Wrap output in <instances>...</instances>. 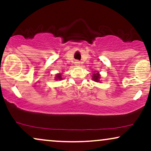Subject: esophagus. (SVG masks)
<instances>
[{
    "label": "esophagus",
    "instance_id": "34e87169",
    "mask_svg": "<svg viewBox=\"0 0 151 151\" xmlns=\"http://www.w3.org/2000/svg\"><path fill=\"white\" fill-rule=\"evenodd\" d=\"M75 64H76V65H81V62H80L79 61H76L75 62Z\"/></svg>",
    "mask_w": 151,
    "mask_h": 151
}]
</instances>
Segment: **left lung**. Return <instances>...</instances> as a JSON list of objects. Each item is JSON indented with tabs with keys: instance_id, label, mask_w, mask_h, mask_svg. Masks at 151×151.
Returning <instances> with one entry per match:
<instances>
[{
	"instance_id": "8db88e82",
	"label": "left lung",
	"mask_w": 151,
	"mask_h": 151,
	"mask_svg": "<svg viewBox=\"0 0 151 151\" xmlns=\"http://www.w3.org/2000/svg\"><path fill=\"white\" fill-rule=\"evenodd\" d=\"M100 79V75L99 74V73H93V80L95 82H99Z\"/></svg>"
}]
</instances>
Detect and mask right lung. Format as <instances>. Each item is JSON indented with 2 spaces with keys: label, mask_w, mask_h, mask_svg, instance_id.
<instances>
[{
  "label": "right lung",
  "mask_w": 151,
  "mask_h": 151,
  "mask_svg": "<svg viewBox=\"0 0 151 151\" xmlns=\"http://www.w3.org/2000/svg\"><path fill=\"white\" fill-rule=\"evenodd\" d=\"M56 80H61L62 78H61V73H58V74H56Z\"/></svg>",
  "instance_id": "1"
}]
</instances>
